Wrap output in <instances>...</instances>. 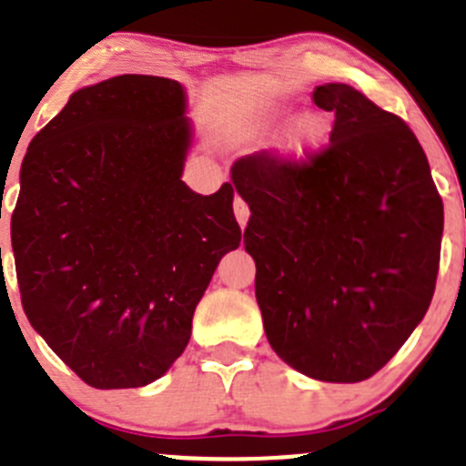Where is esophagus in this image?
Here are the masks:
<instances>
[{
	"mask_svg": "<svg viewBox=\"0 0 466 466\" xmlns=\"http://www.w3.org/2000/svg\"><path fill=\"white\" fill-rule=\"evenodd\" d=\"M234 216H237V220L241 228H246L248 220H250V209H248V205L243 203L241 198H234Z\"/></svg>",
	"mask_w": 466,
	"mask_h": 466,
	"instance_id": "esophagus-1",
	"label": "esophagus"
}]
</instances>
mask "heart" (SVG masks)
<instances>
[{"label": "heart", "mask_w": 466, "mask_h": 466, "mask_svg": "<svg viewBox=\"0 0 466 466\" xmlns=\"http://www.w3.org/2000/svg\"><path fill=\"white\" fill-rule=\"evenodd\" d=\"M329 124L322 112L309 110L295 116V107L289 103L270 101L248 110L241 119L234 124V139L246 146H263L275 139V155L284 164L299 167L307 164L320 153L327 142Z\"/></svg>", "instance_id": "obj_1"}]
</instances>
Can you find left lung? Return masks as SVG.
I'll return each mask as SVG.
<instances>
[{"mask_svg": "<svg viewBox=\"0 0 466 466\" xmlns=\"http://www.w3.org/2000/svg\"><path fill=\"white\" fill-rule=\"evenodd\" d=\"M313 103L336 112L327 150L299 167L248 155L229 173L250 207L243 243L270 347L304 377L359 383L429 311L444 205L399 116L345 83Z\"/></svg>", "mask_w": 466, "mask_h": 466, "instance_id": "left-lung-1", "label": "left lung"}]
</instances>
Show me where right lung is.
Segmentation results:
<instances>
[{"label":"right lung","instance_id":"right-lung-1","mask_svg":"<svg viewBox=\"0 0 466 466\" xmlns=\"http://www.w3.org/2000/svg\"><path fill=\"white\" fill-rule=\"evenodd\" d=\"M182 83L124 74L76 89L33 137L11 218L22 307L98 390L168 372L216 266L241 243L234 189L182 182L196 130Z\"/></svg>","mask_w":466,"mask_h":466}]
</instances>
